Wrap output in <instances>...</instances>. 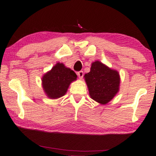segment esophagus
<instances>
[{
    "label": "esophagus",
    "instance_id": "1",
    "mask_svg": "<svg viewBox=\"0 0 156 156\" xmlns=\"http://www.w3.org/2000/svg\"><path fill=\"white\" fill-rule=\"evenodd\" d=\"M76 74H77V75H78V76L80 78H82L83 77V71H82V70L79 71Z\"/></svg>",
    "mask_w": 156,
    "mask_h": 156
}]
</instances>
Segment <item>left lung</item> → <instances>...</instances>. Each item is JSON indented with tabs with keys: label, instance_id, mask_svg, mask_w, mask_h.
<instances>
[{
	"label": "left lung",
	"instance_id": "1",
	"mask_svg": "<svg viewBox=\"0 0 156 156\" xmlns=\"http://www.w3.org/2000/svg\"><path fill=\"white\" fill-rule=\"evenodd\" d=\"M84 77L91 98L101 104L111 101L119 91V73L99 61L92 63L91 70Z\"/></svg>",
	"mask_w": 156,
	"mask_h": 156
}]
</instances>
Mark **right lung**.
I'll return each instance as SVG.
<instances>
[{"label": "right lung", "mask_w": 156, "mask_h": 156, "mask_svg": "<svg viewBox=\"0 0 156 156\" xmlns=\"http://www.w3.org/2000/svg\"><path fill=\"white\" fill-rule=\"evenodd\" d=\"M73 70L57 63L42 78V85L48 98L55 99L64 96L72 82L76 80Z\"/></svg>", "instance_id": "right-lung-1"}]
</instances>
